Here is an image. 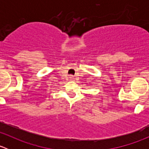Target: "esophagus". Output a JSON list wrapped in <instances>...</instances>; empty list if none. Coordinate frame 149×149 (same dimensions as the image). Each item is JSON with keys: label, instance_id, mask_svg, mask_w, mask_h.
Instances as JSON below:
<instances>
[{"label": "esophagus", "instance_id": "obj_1", "mask_svg": "<svg viewBox=\"0 0 149 149\" xmlns=\"http://www.w3.org/2000/svg\"><path fill=\"white\" fill-rule=\"evenodd\" d=\"M69 78H70V80H71V81L73 80V76H70V77H69Z\"/></svg>", "mask_w": 149, "mask_h": 149}]
</instances>
